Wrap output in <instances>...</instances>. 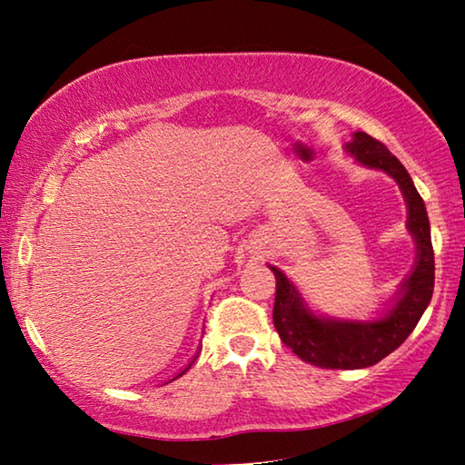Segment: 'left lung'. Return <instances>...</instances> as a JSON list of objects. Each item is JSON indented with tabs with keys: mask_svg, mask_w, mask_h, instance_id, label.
Listing matches in <instances>:
<instances>
[{
	"mask_svg": "<svg viewBox=\"0 0 465 465\" xmlns=\"http://www.w3.org/2000/svg\"><path fill=\"white\" fill-rule=\"evenodd\" d=\"M346 152L363 166L383 170L398 183L408 204V232L416 242V262L411 277L402 282L393 308L385 316L369 322L316 316L303 303L293 282L277 266H271L277 279L272 322L281 341L305 363L324 369H363L380 363L411 336L430 303L435 287L430 223L411 174L381 141L363 131L352 135Z\"/></svg>",
	"mask_w": 465,
	"mask_h": 465,
	"instance_id": "obj_1",
	"label": "left lung"
}]
</instances>
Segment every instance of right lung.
Masks as SVG:
<instances>
[{"label": "right lung", "instance_id": "1", "mask_svg": "<svg viewBox=\"0 0 465 465\" xmlns=\"http://www.w3.org/2000/svg\"><path fill=\"white\" fill-rule=\"evenodd\" d=\"M193 363H194V361H193ZM193 363H191V365H193ZM191 365H188V367H186V369H184V371H180V373H178V375H176V377H180V375H184V373H186V371H188V369H191ZM176 377H174V380H176Z\"/></svg>", "mask_w": 465, "mask_h": 465}]
</instances>
